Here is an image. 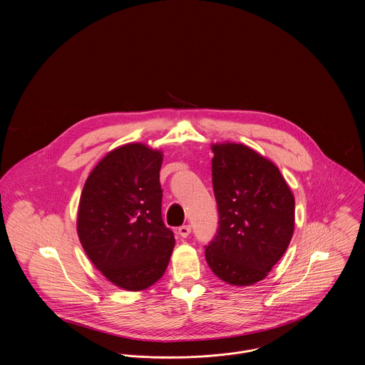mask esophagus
Instances as JSON below:
<instances>
[{
  "instance_id": "34e87169",
  "label": "esophagus",
  "mask_w": 365,
  "mask_h": 365,
  "mask_svg": "<svg viewBox=\"0 0 365 365\" xmlns=\"http://www.w3.org/2000/svg\"><path fill=\"white\" fill-rule=\"evenodd\" d=\"M190 233H191V226L190 225H184V226H181V227H178V235L181 236V237H188L190 236Z\"/></svg>"
}]
</instances>
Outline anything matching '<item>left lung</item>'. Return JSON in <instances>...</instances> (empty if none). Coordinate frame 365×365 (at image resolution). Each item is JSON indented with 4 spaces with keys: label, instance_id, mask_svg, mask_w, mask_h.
<instances>
[{
    "label": "left lung",
    "instance_id": "left-lung-1",
    "mask_svg": "<svg viewBox=\"0 0 365 365\" xmlns=\"http://www.w3.org/2000/svg\"><path fill=\"white\" fill-rule=\"evenodd\" d=\"M219 229L205 250L213 274L235 287L264 279L294 235L295 200L278 167L242 143L212 145Z\"/></svg>",
    "mask_w": 365,
    "mask_h": 365
}]
</instances>
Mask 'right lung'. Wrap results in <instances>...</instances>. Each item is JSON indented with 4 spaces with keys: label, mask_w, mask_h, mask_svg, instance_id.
<instances>
[{
    "label": "right lung",
    "mask_w": 365,
    "mask_h": 365,
    "mask_svg": "<svg viewBox=\"0 0 365 365\" xmlns=\"http://www.w3.org/2000/svg\"><path fill=\"white\" fill-rule=\"evenodd\" d=\"M163 153L128 143L90 173L78 204L77 233L91 262L113 285L143 291L157 282L175 239L161 217Z\"/></svg>",
    "instance_id": "right-lung-1"
}]
</instances>
